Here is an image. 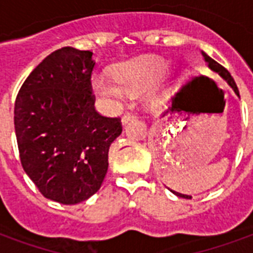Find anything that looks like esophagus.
Masks as SVG:
<instances>
[{
    "mask_svg": "<svg viewBox=\"0 0 253 253\" xmlns=\"http://www.w3.org/2000/svg\"><path fill=\"white\" fill-rule=\"evenodd\" d=\"M132 119H135V115L131 114V113H126V114L123 115L121 121H122L123 125H126L127 122H130V121H132Z\"/></svg>",
    "mask_w": 253,
    "mask_h": 253,
    "instance_id": "esophagus-1",
    "label": "esophagus"
}]
</instances>
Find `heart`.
Instances as JSON below:
<instances>
[{"mask_svg": "<svg viewBox=\"0 0 253 253\" xmlns=\"http://www.w3.org/2000/svg\"><path fill=\"white\" fill-rule=\"evenodd\" d=\"M166 69L167 63L160 57H139L119 65L114 71V78L97 73L91 79V85L102 98L117 101L126 95V87L138 89L151 82L147 98L150 102H159L168 94V81L163 76Z\"/></svg>", "mask_w": 253, "mask_h": 253, "instance_id": "obj_1", "label": "heart"}]
</instances>
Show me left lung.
Instances as JSON below:
<instances>
[{
    "label": "left lung",
    "instance_id": "obj_1",
    "mask_svg": "<svg viewBox=\"0 0 253 253\" xmlns=\"http://www.w3.org/2000/svg\"><path fill=\"white\" fill-rule=\"evenodd\" d=\"M202 56H204L205 61L208 63L209 69H210V71H212L214 73H218V75H219V76L222 77V79H223V80L232 87V90L235 91V94L239 97V90H238V86H236L235 81H234V79H232V76L230 75V72H228L227 69L224 68V67H222L219 63H216V61L214 60V59H211V57L209 56V55H206L204 51H202ZM170 192H172L173 194H176L177 197H181V198H186V200H190V198H192V196H188V194H182V193L174 192V190H170Z\"/></svg>",
    "mask_w": 253,
    "mask_h": 253
}]
</instances>
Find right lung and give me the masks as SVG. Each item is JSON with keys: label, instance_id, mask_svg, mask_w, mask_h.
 <instances>
[{"label": "right lung", "instance_id": "1", "mask_svg": "<svg viewBox=\"0 0 253 253\" xmlns=\"http://www.w3.org/2000/svg\"><path fill=\"white\" fill-rule=\"evenodd\" d=\"M93 52L63 47L45 57L19 89L14 127L22 167L48 200L76 205L102 185L119 118L94 109Z\"/></svg>", "mask_w": 253, "mask_h": 253}]
</instances>
